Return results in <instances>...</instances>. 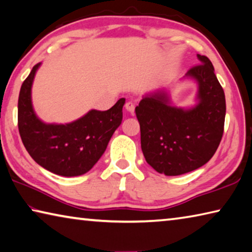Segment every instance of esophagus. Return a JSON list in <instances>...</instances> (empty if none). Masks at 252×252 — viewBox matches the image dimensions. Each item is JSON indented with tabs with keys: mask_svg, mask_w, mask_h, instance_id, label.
I'll list each match as a JSON object with an SVG mask.
<instances>
[{
	"mask_svg": "<svg viewBox=\"0 0 252 252\" xmlns=\"http://www.w3.org/2000/svg\"><path fill=\"white\" fill-rule=\"evenodd\" d=\"M126 111H129L130 113H133L134 112V109H135V105H134L133 102H131V101L126 102Z\"/></svg>",
	"mask_w": 252,
	"mask_h": 252,
	"instance_id": "esophagus-1",
	"label": "esophagus"
}]
</instances>
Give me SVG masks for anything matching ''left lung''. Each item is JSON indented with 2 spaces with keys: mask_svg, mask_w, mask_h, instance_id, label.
I'll use <instances>...</instances> for the list:
<instances>
[{
  "mask_svg": "<svg viewBox=\"0 0 252 252\" xmlns=\"http://www.w3.org/2000/svg\"><path fill=\"white\" fill-rule=\"evenodd\" d=\"M201 64L185 78L198 84L197 104L178 108L167 91L148 93L135 108L146 161L159 173L180 176L202 167L218 149L223 134L225 97L210 60L197 55Z\"/></svg>",
  "mask_w": 252,
  "mask_h": 252,
  "instance_id": "obj_1",
  "label": "left lung"
}]
</instances>
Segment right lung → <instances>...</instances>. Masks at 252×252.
<instances>
[{
  "label": "right lung",
  "instance_id": "add662e5",
  "mask_svg": "<svg viewBox=\"0 0 252 252\" xmlns=\"http://www.w3.org/2000/svg\"><path fill=\"white\" fill-rule=\"evenodd\" d=\"M41 63L33 66L22 84L18 103L19 132L32 159L50 172L63 177L87 173L103 155L111 136L122 122L126 99L106 111L91 110L66 125L45 123L34 112L32 84Z\"/></svg>",
  "mask_w": 252,
  "mask_h": 252
}]
</instances>
